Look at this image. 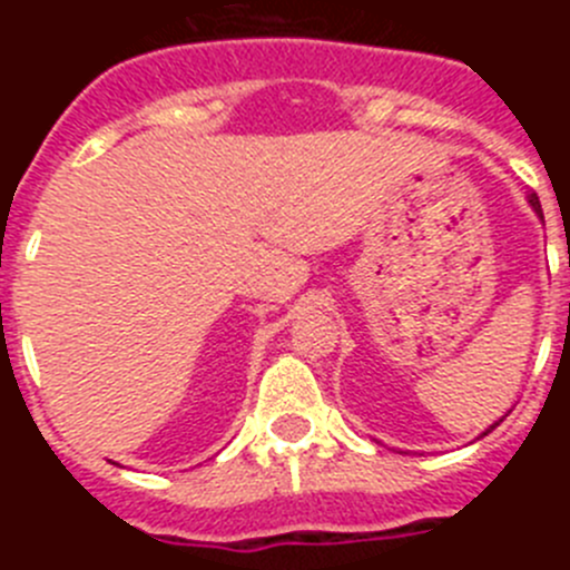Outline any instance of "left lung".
Masks as SVG:
<instances>
[{
  "instance_id": "obj_1",
  "label": "left lung",
  "mask_w": 570,
  "mask_h": 570,
  "mask_svg": "<svg viewBox=\"0 0 570 570\" xmlns=\"http://www.w3.org/2000/svg\"><path fill=\"white\" fill-rule=\"evenodd\" d=\"M528 203H531V208H533V210H537V216H540V219H542V205H540V196H537V194H531V196H528ZM505 416H508V414H505ZM500 422H502V420H500ZM500 422H493V425H491V428H488L485 434H491L493 428L500 425ZM485 434H482V436H485Z\"/></svg>"
}]
</instances>
